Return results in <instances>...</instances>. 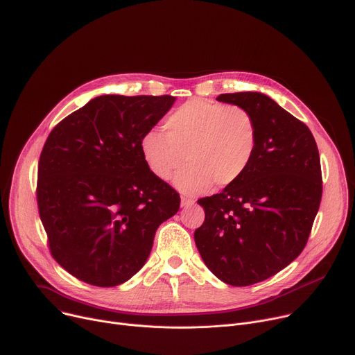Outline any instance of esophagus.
Here are the masks:
<instances>
[{
	"mask_svg": "<svg viewBox=\"0 0 355 355\" xmlns=\"http://www.w3.org/2000/svg\"><path fill=\"white\" fill-rule=\"evenodd\" d=\"M194 202H196V201L192 200V198H187V197H182V198H181V207H184V208L194 205Z\"/></svg>",
	"mask_w": 355,
	"mask_h": 355,
	"instance_id": "34e87169",
	"label": "esophagus"
}]
</instances>
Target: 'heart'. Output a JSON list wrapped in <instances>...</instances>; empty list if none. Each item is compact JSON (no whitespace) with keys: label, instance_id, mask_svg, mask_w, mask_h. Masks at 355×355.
<instances>
[{"label":"heart","instance_id":"b5f03b06","mask_svg":"<svg viewBox=\"0 0 355 355\" xmlns=\"http://www.w3.org/2000/svg\"><path fill=\"white\" fill-rule=\"evenodd\" d=\"M164 135L147 132L140 150L148 170L161 181L177 175L175 185L200 194L212 184L225 188L249 170L257 148V125L243 107L208 99H191L163 123Z\"/></svg>","mask_w":355,"mask_h":355}]
</instances>
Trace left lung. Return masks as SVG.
Wrapping results in <instances>:
<instances>
[{"mask_svg": "<svg viewBox=\"0 0 355 355\" xmlns=\"http://www.w3.org/2000/svg\"><path fill=\"white\" fill-rule=\"evenodd\" d=\"M216 99L253 116L257 148L239 181L198 200L205 219L194 239L218 279L250 286L284 269L304 249L323 194L320 155L310 128L269 96L239 92Z\"/></svg>", "mask_w": 355, "mask_h": 355, "instance_id": "1", "label": "left lung"}]
</instances>
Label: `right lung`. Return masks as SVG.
I'll return each mask as SVG.
<instances>
[{"mask_svg": "<svg viewBox=\"0 0 355 355\" xmlns=\"http://www.w3.org/2000/svg\"><path fill=\"white\" fill-rule=\"evenodd\" d=\"M175 98L105 94L59 121L38 163L37 201L53 259L76 279L112 287L146 263L180 194L140 150Z\"/></svg>", "mask_w": 355, "mask_h": 355, "instance_id": "1", "label": "right lung"}]
</instances>
